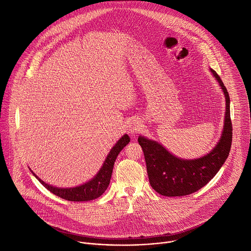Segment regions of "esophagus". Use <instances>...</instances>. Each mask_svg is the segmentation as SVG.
I'll return each instance as SVG.
<instances>
[{
    "label": "esophagus",
    "mask_w": 251,
    "mask_h": 251,
    "mask_svg": "<svg viewBox=\"0 0 251 251\" xmlns=\"http://www.w3.org/2000/svg\"><path fill=\"white\" fill-rule=\"evenodd\" d=\"M141 127H142L141 122H140L139 120H137V119H134V120H132V121L129 123V126H128V133H129L130 135H135V134H137V133L140 131Z\"/></svg>",
    "instance_id": "esophagus-1"
}]
</instances>
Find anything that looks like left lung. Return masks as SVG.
Returning a JSON list of instances; mask_svg holds the SVG:
<instances>
[{"label":"left lung","mask_w":251,"mask_h":251,"mask_svg":"<svg viewBox=\"0 0 251 251\" xmlns=\"http://www.w3.org/2000/svg\"><path fill=\"white\" fill-rule=\"evenodd\" d=\"M210 71L225 93L226 114L221 139L208 154L193 160L181 159L157 141L144 136L138 138L144 152L150 185L162 196L182 197L199 191L216 176L229 155L232 141L229 95L218 74L211 68Z\"/></svg>","instance_id":"1"}]
</instances>
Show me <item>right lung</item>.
Returning a JSON list of instances; mask_svg holds the SVG:
<instances>
[{
  "label": "right lung",
  "instance_id": "obj_1",
  "mask_svg": "<svg viewBox=\"0 0 251 251\" xmlns=\"http://www.w3.org/2000/svg\"><path fill=\"white\" fill-rule=\"evenodd\" d=\"M130 142V138L127 134L123 135L116 144L113 146V148L110 150L109 154L107 155L103 166L99 170V172L95 175L93 178L87 183H84L83 185H80L78 187L75 188H56L52 187L51 185L46 184L39 176H37L32 171V175L38 178L39 182L46 187L50 193L53 195L64 199L66 201H92L97 198H99L109 186L111 175L113 172L114 163L116 161V158L118 154L121 152V150Z\"/></svg>",
  "mask_w": 251,
  "mask_h": 251
}]
</instances>
